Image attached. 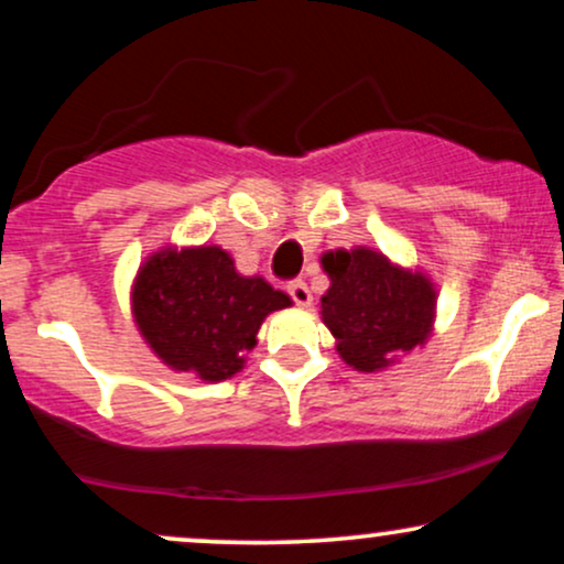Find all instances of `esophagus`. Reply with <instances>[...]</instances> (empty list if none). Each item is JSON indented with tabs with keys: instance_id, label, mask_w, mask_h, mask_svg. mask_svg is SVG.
Instances as JSON below:
<instances>
[{
	"instance_id": "1",
	"label": "esophagus",
	"mask_w": 564,
	"mask_h": 564,
	"mask_svg": "<svg viewBox=\"0 0 564 564\" xmlns=\"http://www.w3.org/2000/svg\"><path fill=\"white\" fill-rule=\"evenodd\" d=\"M289 296L294 300L296 307H310V304H312V294H310L307 283H304V281H291L289 283Z\"/></svg>"
}]
</instances>
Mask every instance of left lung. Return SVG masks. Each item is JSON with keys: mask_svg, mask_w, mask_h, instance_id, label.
<instances>
[{"mask_svg": "<svg viewBox=\"0 0 564 564\" xmlns=\"http://www.w3.org/2000/svg\"><path fill=\"white\" fill-rule=\"evenodd\" d=\"M330 289L321 300L323 323L349 368H389L431 334L436 291L423 273L397 268L372 249H338L323 254Z\"/></svg>", "mask_w": 564, "mask_h": 564, "instance_id": "left-lung-1", "label": "left lung"}]
</instances>
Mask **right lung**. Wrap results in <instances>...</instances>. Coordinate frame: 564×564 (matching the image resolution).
I'll use <instances>...</instances> for the list:
<instances>
[{
	"mask_svg": "<svg viewBox=\"0 0 564 564\" xmlns=\"http://www.w3.org/2000/svg\"><path fill=\"white\" fill-rule=\"evenodd\" d=\"M131 300L135 325L154 355L213 383L243 368L264 317L291 304L264 278L236 273L220 247L152 254L135 275Z\"/></svg>",
	"mask_w": 564,
	"mask_h": 564,
	"instance_id": "right-lung-1",
	"label": "right lung"
}]
</instances>
